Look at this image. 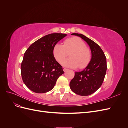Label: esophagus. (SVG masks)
I'll return each mask as SVG.
<instances>
[{"label":"esophagus","instance_id":"obj_1","mask_svg":"<svg viewBox=\"0 0 128 128\" xmlns=\"http://www.w3.org/2000/svg\"><path fill=\"white\" fill-rule=\"evenodd\" d=\"M62 69H63V70H64V72H66V70H67V69L65 68H62Z\"/></svg>","mask_w":128,"mask_h":128}]
</instances>
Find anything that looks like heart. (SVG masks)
Instances as JSON below:
<instances>
[{"instance_id":"obj_1","label":"heart","mask_w":128,"mask_h":128,"mask_svg":"<svg viewBox=\"0 0 128 128\" xmlns=\"http://www.w3.org/2000/svg\"><path fill=\"white\" fill-rule=\"evenodd\" d=\"M70 52L71 58L61 62L63 66L70 68L80 66V68H83L88 64L91 57L90 50L86 47V42L78 37L68 38L64 41V45L56 43L53 50L54 57L59 62H61L68 52Z\"/></svg>"}]
</instances>
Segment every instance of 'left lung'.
Wrapping results in <instances>:
<instances>
[{
    "instance_id": "obj_1",
    "label": "left lung",
    "mask_w": 128,
    "mask_h": 128,
    "mask_svg": "<svg viewBox=\"0 0 128 128\" xmlns=\"http://www.w3.org/2000/svg\"><path fill=\"white\" fill-rule=\"evenodd\" d=\"M72 35L80 37L88 45L91 51V59L82 71L75 72V76L69 86L75 94L86 96L94 94L101 86L107 70L106 58L100 46L94 42L81 34Z\"/></svg>"
}]
</instances>
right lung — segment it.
I'll use <instances>...</instances> for the list:
<instances>
[{
  "mask_svg": "<svg viewBox=\"0 0 128 128\" xmlns=\"http://www.w3.org/2000/svg\"><path fill=\"white\" fill-rule=\"evenodd\" d=\"M67 34H47L31 45L24 54L21 64L22 80L32 91L42 94L51 91L59 77L64 73L54 57L53 50Z\"/></svg>",
  "mask_w": 128,
  "mask_h": 128,
  "instance_id": "add662e5",
  "label": "right lung"
}]
</instances>
